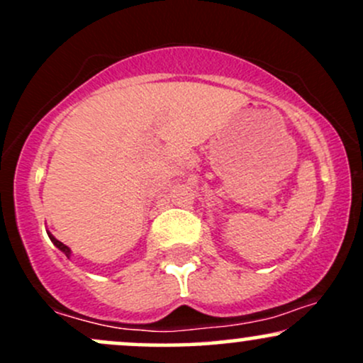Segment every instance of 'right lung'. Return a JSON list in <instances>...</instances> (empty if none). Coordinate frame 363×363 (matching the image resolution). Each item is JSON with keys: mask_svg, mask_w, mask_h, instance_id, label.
I'll return each mask as SVG.
<instances>
[{"mask_svg": "<svg viewBox=\"0 0 363 363\" xmlns=\"http://www.w3.org/2000/svg\"><path fill=\"white\" fill-rule=\"evenodd\" d=\"M48 235H49V239H51V242H52L54 245H56V247L60 249L61 252H65V254H66V257H68V259H69V256H72V249H69L68 245H65V244H62L61 240H57L56 237H54V235L51 234V232H48Z\"/></svg>", "mask_w": 363, "mask_h": 363, "instance_id": "obj_1", "label": "right lung"}]
</instances>
